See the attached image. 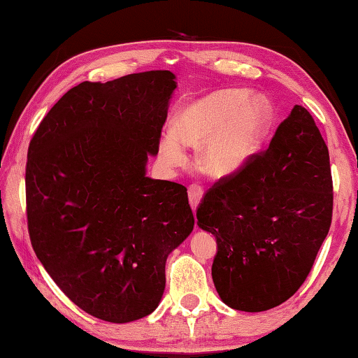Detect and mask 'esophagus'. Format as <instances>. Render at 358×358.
Wrapping results in <instances>:
<instances>
[{"mask_svg":"<svg viewBox=\"0 0 358 358\" xmlns=\"http://www.w3.org/2000/svg\"><path fill=\"white\" fill-rule=\"evenodd\" d=\"M187 196H189V203H191L192 210L196 211L197 205L201 203V201H202V196H203V189H202V186H199V185H191L189 187H187Z\"/></svg>","mask_w":358,"mask_h":358,"instance_id":"34e87169","label":"esophagus"}]
</instances>
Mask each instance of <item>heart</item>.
Segmentation results:
<instances>
[{"mask_svg": "<svg viewBox=\"0 0 358 358\" xmlns=\"http://www.w3.org/2000/svg\"><path fill=\"white\" fill-rule=\"evenodd\" d=\"M270 118L264 99H248L241 90H221L181 108L172 131L161 137V156L169 166H181L187 159L185 145L205 143L202 171L216 178L230 177L256 153Z\"/></svg>", "mask_w": 358, "mask_h": 358, "instance_id": "heart-1", "label": "heart"}]
</instances>
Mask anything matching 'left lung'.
I'll return each mask as SVG.
<instances>
[{"label":"left lung","instance_id":"left-lung-1","mask_svg":"<svg viewBox=\"0 0 358 358\" xmlns=\"http://www.w3.org/2000/svg\"><path fill=\"white\" fill-rule=\"evenodd\" d=\"M333 181L314 118L295 106L268 148L222 177L197 207L215 235V287L227 306L260 313L290 299L310 275L329 234Z\"/></svg>","mask_w":358,"mask_h":358}]
</instances>
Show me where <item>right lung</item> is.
Listing matches in <instances>:
<instances>
[{"mask_svg":"<svg viewBox=\"0 0 358 358\" xmlns=\"http://www.w3.org/2000/svg\"><path fill=\"white\" fill-rule=\"evenodd\" d=\"M175 88L171 71L82 82L29 142L33 250L71 301L107 322L156 310L167 256L192 232L186 187L145 175Z\"/></svg>","mask_w":358,"mask_h":358,"instance_id":"right-lung-1","label":"right lung"}]
</instances>
